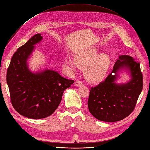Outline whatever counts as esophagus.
Segmentation results:
<instances>
[{"instance_id": "obj_1", "label": "esophagus", "mask_w": 150, "mask_h": 150, "mask_svg": "<svg viewBox=\"0 0 150 150\" xmlns=\"http://www.w3.org/2000/svg\"><path fill=\"white\" fill-rule=\"evenodd\" d=\"M74 85L76 86H82L83 85V83L82 81H79V80H77L76 81L74 82Z\"/></svg>"}]
</instances>
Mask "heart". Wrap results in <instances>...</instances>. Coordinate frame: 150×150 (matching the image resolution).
<instances>
[{"mask_svg": "<svg viewBox=\"0 0 150 150\" xmlns=\"http://www.w3.org/2000/svg\"><path fill=\"white\" fill-rule=\"evenodd\" d=\"M99 52L100 50L96 47L83 49L74 55V59H67L65 65L72 71H75L78 65L85 67L84 74L88 81H100L107 75L112 61L108 54Z\"/></svg>", "mask_w": 150, "mask_h": 150, "instance_id": "1", "label": "heart"}]
</instances>
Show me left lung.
<instances>
[{
  "label": "left lung",
  "instance_id": "1",
  "mask_svg": "<svg viewBox=\"0 0 150 150\" xmlns=\"http://www.w3.org/2000/svg\"><path fill=\"white\" fill-rule=\"evenodd\" d=\"M123 69L127 71L131 80L125 84H117L118 73ZM142 86L140 63L129 55L119 56L105 80L91 88L88 100L89 112L102 121L122 120L134 111Z\"/></svg>",
  "mask_w": 150,
  "mask_h": 150
}]
</instances>
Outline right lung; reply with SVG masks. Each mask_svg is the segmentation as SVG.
I'll use <instances>...</instances> for the list:
<instances>
[{
    "instance_id": "1",
    "label": "right lung",
    "mask_w": 150,
    "mask_h": 150,
    "mask_svg": "<svg viewBox=\"0 0 150 150\" xmlns=\"http://www.w3.org/2000/svg\"><path fill=\"white\" fill-rule=\"evenodd\" d=\"M42 39L41 34H36L17 49L11 59L6 76L13 108L21 115L33 119L51 115L60 103L65 90L74 82L52 70L30 71L28 60L35 45Z\"/></svg>"
}]
</instances>
